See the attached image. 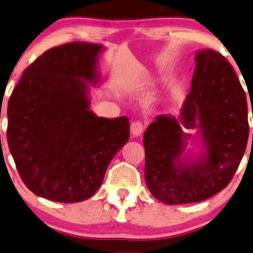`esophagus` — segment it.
I'll list each match as a JSON object with an SVG mask.
<instances>
[{
    "label": "esophagus",
    "mask_w": 253,
    "mask_h": 253,
    "mask_svg": "<svg viewBox=\"0 0 253 253\" xmlns=\"http://www.w3.org/2000/svg\"><path fill=\"white\" fill-rule=\"evenodd\" d=\"M131 134H132L133 137H139L140 134L143 133V130H144V126L143 124L139 122V121H137V122H133L131 124Z\"/></svg>",
    "instance_id": "1"
}]
</instances>
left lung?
Segmentation results:
<instances>
[{
	"label": "left lung",
	"instance_id": "left-lung-1",
	"mask_svg": "<svg viewBox=\"0 0 253 253\" xmlns=\"http://www.w3.org/2000/svg\"><path fill=\"white\" fill-rule=\"evenodd\" d=\"M248 138L247 96L234 68L214 50L196 51L179 117L160 115L144 133L151 194L167 205L211 198L231 181Z\"/></svg>",
	"mask_w": 253,
	"mask_h": 253
}]
</instances>
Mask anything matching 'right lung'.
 I'll use <instances>...</instances> for the list:
<instances>
[{
	"instance_id": "add662e5",
	"label": "right lung",
	"mask_w": 253,
	"mask_h": 253,
	"mask_svg": "<svg viewBox=\"0 0 253 253\" xmlns=\"http://www.w3.org/2000/svg\"><path fill=\"white\" fill-rule=\"evenodd\" d=\"M101 44L52 47L23 72L8 102V145L19 176L36 195L55 202L89 199L130 138L126 117L90 110L98 87Z\"/></svg>"
}]
</instances>
